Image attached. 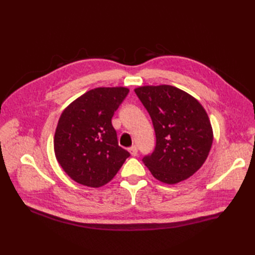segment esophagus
I'll return each instance as SVG.
<instances>
[{"label":"esophagus","mask_w":255,"mask_h":255,"mask_svg":"<svg viewBox=\"0 0 255 255\" xmlns=\"http://www.w3.org/2000/svg\"><path fill=\"white\" fill-rule=\"evenodd\" d=\"M129 152H130V154L132 156H136L138 154V149H137L136 145H132V147L129 148Z\"/></svg>","instance_id":"esophagus-1"}]
</instances>
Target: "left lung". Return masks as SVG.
Wrapping results in <instances>:
<instances>
[{
  "mask_svg": "<svg viewBox=\"0 0 255 255\" xmlns=\"http://www.w3.org/2000/svg\"><path fill=\"white\" fill-rule=\"evenodd\" d=\"M134 93L148 111L155 132L153 152L142 159L151 174L166 184L192 176L213 144V128L204 107L171 85L140 86Z\"/></svg>",
  "mask_w": 255,
  "mask_h": 255,
  "instance_id": "obj_1",
  "label": "left lung"
}]
</instances>
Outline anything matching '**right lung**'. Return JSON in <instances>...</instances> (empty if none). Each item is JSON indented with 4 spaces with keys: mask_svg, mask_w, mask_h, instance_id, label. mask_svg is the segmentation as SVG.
Returning <instances> with one entry per match:
<instances>
[{
    "mask_svg": "<svg viewBox=\"0 0 255 255\" xmlns=\"http://www.w3.org/2000/svg\"><path fill=\"white\" fill-rule=\"evenodd\" d=\"M129 93L127 88H97L72 102L61 114L55 133L56 158L79 184L105 185L130 153L118 145L112 118Z\"/></svg>",
    "mask_w": 255,
    "mask_h": 255,
    "instance_id": "right-lung-1",
    "label": "right lung"
}]
</instances>
